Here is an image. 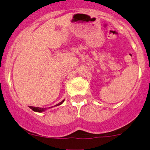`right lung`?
I'll return each instance as SVG.
<instances>
[{
  "instance_id": "obj_1",
  "label": "right lung",
  "mask_w": 150,
  "mask_h": 150,
  "mask_svg": "<svg viewBox=\"0 0 150 150\" xmlns=\"http://www.w3.org/2000/svg\"><path fill=\"white\" fill-rule=\"evenodd\" d=\"M64 100H63L62 101L58 103L57 105H54V107H57V106H59V105H62V104L64 103ZM52 107H49V108H52ZM29 108L31 109V110H32L33 111H34V112H44V111L47 110V109H48V108H40V107H31V106H29Z\"/></svg>"
}]
</instances>
